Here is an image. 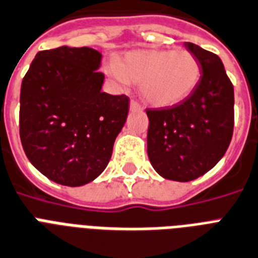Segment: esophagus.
Segmentation results:
<instances>
[{
    "label": "esophagus",
    "instance_id": "34e87169",
    "mask_svg": "<svg viewBox=\"0 0 258 258\" xmlns=\"http://www.w3.org/2000/svg\"><path fill=\"white\" fill-rule=\"evenodd\" d=\"M129 109H131V110H135V111H140L141 110V106H140L139 102L135 101V99H132L131 103H129Z\"/></svg>",
    "mask_w": 258,
    "mask_h": 258
}]
</instances>
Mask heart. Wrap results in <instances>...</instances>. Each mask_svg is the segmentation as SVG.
Instances as JSON below:
<instances>
[{
    "mask_svg": "<svg viewBox=\"0 0 258 258\" xmlns=\"http://www.w3.org/2000/svg\"><path fill=\"white\" fill-rule=\"evenodd\" d=\"M107 73L119 81L140 86L144 102L152 107L176 106L192 95L201 81L202 67L189 51H131L117 59Z\"/></svg>",
    "mask_w": 258,
    "mask_h": 258,
    "instance_id": "b5f03b06",
    "label": "heart"
}]
</instances>
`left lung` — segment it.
Wrapping results in <instances>:
<instances>
[{
  "mask_svg": "<svg viewBox=\"0 0 258 258\" xmlns=\"http://www.w3.org/2000/svg\"><path fill=\"white\" fill-rule=\"evenodd\" d=\"M201 63L192 95L176 106L148 109V157L168 180L189 181L210 171L229 148L234 127V89L222 60L184 43Z\"/></svg>",
  "mask_w": 258,
  "mask_h": 258,
  "instance_id": "8db88e82",
  "label": "left lung"
}]
</instances>
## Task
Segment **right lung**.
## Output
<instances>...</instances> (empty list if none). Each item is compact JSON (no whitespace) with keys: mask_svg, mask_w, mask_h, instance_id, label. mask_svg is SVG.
Masks as SVG:
<instances>
[{"mask_svg":"<svg viewBox=\"0 0 258 258\" xmlns=\"http://www.w3.org/2000/svg\"><path fill=\"white\" fill-rule=\"evenodd\" d=\"M101 59L89 47L41 51L21 83L24 152L57 184L79 187L99 176L126 121L129 98L102 93Z\"/></svg>","mask_w":258,"mask_h":258,"instance_id":"add662e5","label":"right lung"}]
</instances>
